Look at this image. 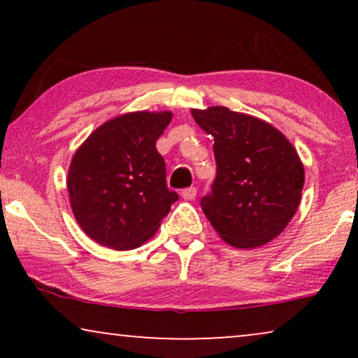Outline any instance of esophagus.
Instances as JSON below:
<instances>
[{
    "label": "esophagus",
    "instance_id": "obj_1",
    "mask_svg": "<svg viewBox=\"0 0 358 358\" xmlns=\"http://www.w3.org/2000/svg\"><path fill=\"white\" fill-rule=\"evenodd\" d=\"M180 195H182V199H185V200H194L195 195H197V189L187 187V189H184L182 192H180Z\"/></svg>",
    "mask_w": 358,
    "mask_h": 358
}]
</instances>
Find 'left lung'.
<instances>
[{
    "instance_id": "1",
    "label": "left lung",
    "mask_w": 358,
    "mask_h": 358,
    "mask_svg": "<svg viewBox=\"0 0 358 358\" xmlns=\"http://www.w3.org/2000/svg\"><path fill=\"white\" fill-rule=\"evenodd\" d=\"M200 129L213 136L217 176L200 205L224 241L239 249L262 246L295 215L305 184L296 150L257 117L215 106L192 109Z\"/></svg>"
}]
</instances>
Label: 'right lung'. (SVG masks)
I'll return each mask as SVG.
<instances>
[{
  "label": "right lung",
  "instance_id": "add662e5",
  "mask_svg": "<svg viewBox=\"0 0 358 358\" xmlns=\"http://www.w3.org/2000/svg\"><path fill=\"white\" fill-rule=\"evenodd\" d=\"M171 112H131L92 131L73 156L66 185L76 222L102 246L129 251L153 236L178 192L166 185L156 140Z\"/></svg>",
  "mask_w": 358,
  "mask_h": 358
}]
</instances>
